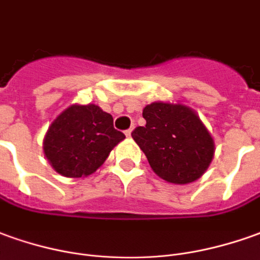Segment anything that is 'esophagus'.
Segmentation results:
<instances>
[{
	"mask_svg": "<svg viewBox=\"0 0 260 260\" xmlns=\"http://www.w3.org/2000/svg\"><path fill=\"white\" fill-rule=\"evenodd\" d=\"M124 134H126L127 137H130V136H132V128H128V130H126V132H124Z\"/></svg>",
	"mask_w": 260,
	"mask_h": 260,
	"instance_id": "34e87169",
	"label": "esophagus"
}]
</instances>
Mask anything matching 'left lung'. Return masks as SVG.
I'll list each match as a JSON object with an SVG mask.
<instances>
[{
  "label": "left lung",
  "mask_w": 260,
  "mask_h": 260,
  "mask_svg": "<svg viewBox=\"0 0 260 260\" xmlns=\"http://www.w3.org/2000/svg\"><path fill=\"white\" fill-rule=\"evenodd\" d=\"M146 126L136 127L134 141L155 174L173 184L198 180L214 157V140L189 107L151 103L144 107Z\"/></svg>",
  "instance_id": "obj_1"
}]
</instances>
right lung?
<instances>
[{"mask_svg":"<svg viewBox=\"0 0 260 260\" xmlns=\"http://www.w3.org/2000/svg\"><path fill=\"white\" fill-rule=\"evenodd\" d=\"M126 136L113 127V117L99 106H72L46 132L44 151L55 171L65 177L89 175L106 161Z\"/></svg>","mask_w":260,"mask_h":260,"instance_id":"right-lung-1","label":"right lung"}]
</instances>
